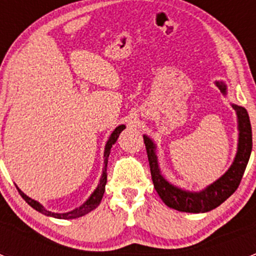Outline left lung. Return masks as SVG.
I'll list each match as a JSON object with an SVG mask.
<instances>
[{"label": "left lung", "mask_w": 256, "mask_h": 256, "mask_svg": "<svg viewBox=\"0 0 256 256\" xmlns=\"http://www.w3.org/2000/svg\"><path fill=\"white\" fill-rule=\"evenodd\" d=\"M214 84L224 95H226V82H216ZM232 106L236 110V118H238L239 136L236 154L228 171L223 176L219 177L216 182L210 183L200 192H192V190L177 187L164 177L160 170L158 158L156 154V144L148 136L144 135L154 190L158 193L164 204L168 206L170 208L186 212V213H206L219 207L236 190L249 162L250 154H252V135L249 115L245 108L236 104H232Z\"/></svg>", "instance_id": "1"}]
</instances>
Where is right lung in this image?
I'll return each instance as SVG.
<instances>
[{
	"label": "right lung",
	"mask_w": 256,
	"mask_h": 256,
	"mask_svg": "<svg viewBox=\"0 0 256 256\" xmlns=\"http://www.w3.org/2000/svg\"><path fill=\"white\" fill-rule=\"evenodd\" d=\"M125 128H126L125 125H118V128L112 131V134L110 135L109 140L106 141V144H105V150H104V170H102V177H100L99 183H98V187L95 188L94 192L90 194V197L88 198V200H85V202L82 203L80 207L73 209V210H70V212H66V213H54V212H50V210H48V209H46L40 202H37V200H32V198L28 197L27 194H24V193H23L22 190L17 187L20 194L22 196L23 200H24L26 202H27L33 209H36V210L40 212V213L44 214V216H52V218L76 219V218H79V216H85V214L90 213L92 210H94V209L100 204V202H102V196H104V192H105V184H106V177H108L106 167H108V158H109L110 150H112V144L118 141V135H120L121 131H122Z\"/></svg>",
	"instance_id": "right-lung-1"
}]
</instances>
